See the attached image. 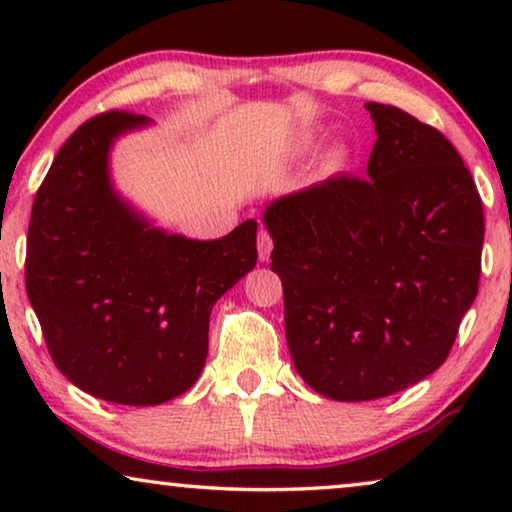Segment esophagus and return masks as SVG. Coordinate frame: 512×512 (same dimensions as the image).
Here are the masks:
<instances>
[{
  "label": "esophagus",
  "mask_w": 512,
  "mask_h": 512,
  "mask_svg": "<svg viewBox=\"0 0 512 512\" xmlns=\"http://www.w3.org/2000/svg\"><path fill=\"white\" fill-rule=\"evenodd\" d=\"M256 249H258V258H261V261H268L270 251H272V237H270V233L265 228L258 230Z\"/></svg>",
  "instance_id": "34e87169"
}]
</instances>
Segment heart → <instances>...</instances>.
I'll return each mask as SVG.
<instances>
[{
    "instance_id": "heart-1",
    "label": "heart",
    "mask_w": 512,
    "mask_h": 512,
    "mask_svg": "<svg viewBox=\"0 0 512 512\" xmlns=\"http://www.w3.org/2000/svg\"><path fill=\"white\" fill-rule=\"evenodd\" d=\"M300 144H303V146H312V144H314V135H312V132H310V135H305L303 139H300ZM333 163H338V156L333 158Z\"/></svg>"
}]
</instances>
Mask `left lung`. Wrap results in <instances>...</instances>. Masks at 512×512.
<instances>
[{"mask_svg":"<svg viewBox=\"0 0 512 512\" xmlns=\"http://www.w3.org/2000/svg\"><path fill=\"white\" fill-rule=\"evenodd\" d=\"M366 179L333 177L265 207L298 375L333 401H375L443 366L478 296L485 216L443 132L368 102Z\"/></svg>","mask_w":512,"mask_h":512,"instance_id":"left-lung-1","label":"left lung"}]
</instances>
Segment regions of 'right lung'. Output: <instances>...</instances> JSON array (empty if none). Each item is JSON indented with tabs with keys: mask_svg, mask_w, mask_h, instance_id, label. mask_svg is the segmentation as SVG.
<instances>
[{
	"mask_svg": "<svg viewBox=\"0 0 512 512\" xmlns=\"http://www.w3.org/2000/svg\"><path fill=\"white\" fill-rule=\"evenodd\" d=\"M151 121L90 118L62 144L27 230L25 286L51 359L86 394L160 405L207 359L216 300L256 265L254 219L219 240L165 233L116 193L109 151Z\"/></svg>",
	"mask_w": 512,
	"mask_h": 512,
	"instance_id": "obj_1",
	"label": "right lung"
}]
</instances>
